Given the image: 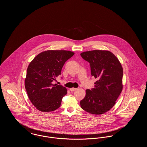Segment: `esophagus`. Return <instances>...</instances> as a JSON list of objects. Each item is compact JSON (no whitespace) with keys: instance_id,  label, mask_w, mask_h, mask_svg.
<instances>
[{"instance_id":"1","label":"esophagus","mask_w":147,"mask_h":147,"mask_svg":"<svg viewBox=\"0 0 147 147\" xmlns=\"http://www.w3.org/2000/svg\"><path fill=\"white\" fill-rule=\"evenodd\" d=\"M77 88H70V90L71 91H75L77 90Z\"/></svg>"}]
</instances>
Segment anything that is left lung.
<instances>
[{"mask_svg":"<svg viewBox=\"0 0 147 147\" xmlns=\"http://www.w3.org/2000/svg\"><path fill=\"white\" fill-rule=\"evenodd\" d=\"M80 56L90 63L91 76L97 79L94 88L86 90L80 106L92 114H103L114 106L122 90V67L118 58L109 51H86Z\"/></svg>","mask_w":147,"mask_h":147,"instance_id":"left-lung-1","label":"left lung"}]
</instances>
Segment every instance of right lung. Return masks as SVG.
Returning <instances> with one entry per match:
<instances>
[{
  "mask_svg": "<svg viewBox=\"0 0 147 147\" xmlns=\"http://www.w3.org/2000/svg\"><path fill=\"white\" fill-rule=\"evenodd\" d=\"M74 55L69 51H46L29 64L25 86L30 100L39 111L50 112L60 107L67 90L52 82L61 75L64 63Z\"/></svg>",
  "mask_w": 147,
  "mask_h": 147,
  "instance_id": "add662e5",
  "label": "right lung"
}]
</instances>
